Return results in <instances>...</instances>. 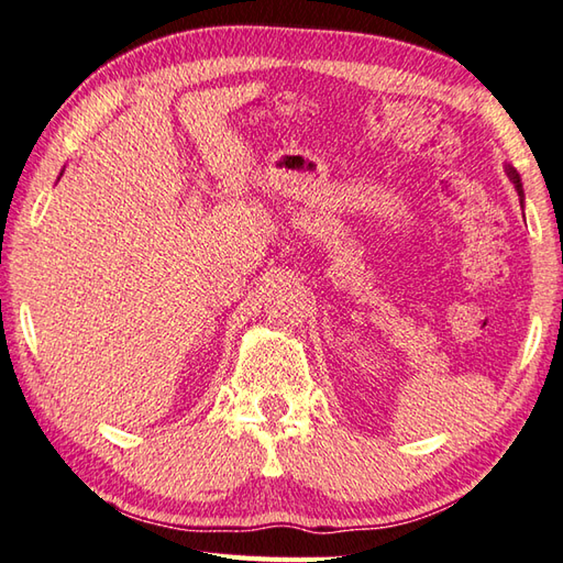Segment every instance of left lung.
<instances>
[{"label":"left lung","instance_id":"1","mask_svg":"<svg viewBox=\"0 0 563 563\" xmlns=\"http://www.w3.org/2000/svg\"><path fill=\"white\" fill-rule=\"evenodd\" d=\"M508 169V177L512 179V185H515V189H518V194H520V203H522V185H520V175H518V172H515L510 165L506 167Z\"/></svg>","mask_w":563,"mask_h":563}]
</instances>
